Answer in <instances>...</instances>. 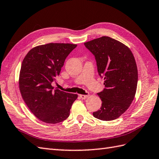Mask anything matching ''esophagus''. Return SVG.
Returning a JSON list of instances; mask_svg holds the SVG:
<instances>
[{
	"label": "esophagus",
	"instance_id": "esophagus-1",
	"mask_svg": "<svg viewBox=\"0 0 159 159\" xmlns=\"http://www.w3.org/2000/svg\"><path fill=\"white\" fill-rule=\"evenodd\" d=\"M89 94H80V97L81 98H86L87 97H89Z\"/></svg>",
	"mask_w": 159,
	"mask_h": 159
}]
</instances>
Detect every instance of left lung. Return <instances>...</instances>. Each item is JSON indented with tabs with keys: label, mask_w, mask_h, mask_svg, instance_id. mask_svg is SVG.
<instances>
[{
	"label": "left lung",
	"mask_w": 159,
	"mask_h": 159,
	"mask_svg": "<svg viewBox=\"0 0 159 159\" xmlns=\"http://www.w3.org/2000/svg\"><path fill=\"white\" fill-rule=\"evenodd\" d=\"M84 45L94 56L105 87L97 93L102 104L93 116L101 120H113L126 111L135 97L138 80L135 58L127 46L109 37L95 39Z\"/></svg>",
	"instance_id": "8db88e82"
}]
</instances>
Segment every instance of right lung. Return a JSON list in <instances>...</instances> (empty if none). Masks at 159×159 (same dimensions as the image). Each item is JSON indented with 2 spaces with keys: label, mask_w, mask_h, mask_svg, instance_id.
<instances>
[{
  "label": "right lung",
  "mask_w": 159,
  "mask_h": 159,
  "mask_svg": "<svg viewBox=\"0 0 159 159\" xmlns=\"http://www.w3.org/2000/svg\"><path fill=\"white\" fill-rule=\"evenodd\" d=\"M75 44L48 43L30 50L21 66L19 86L23 99L31 112L49 124L64 121L77 94L54 89L65 59Z\"/></svg>",
  "instance_id": "add662e5"
}]
</instances>
